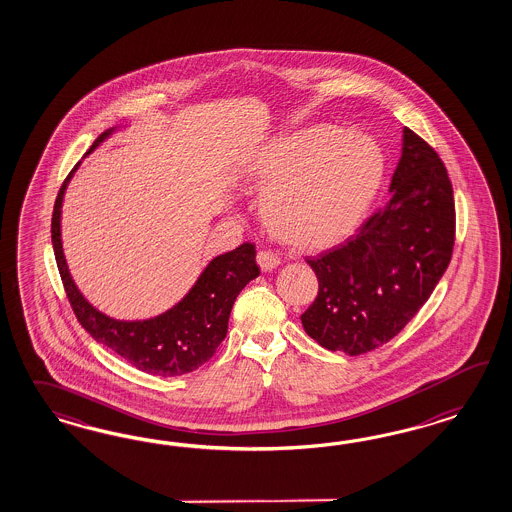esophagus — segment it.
<instances>
[{"label": "esophagus", "instance_id": "obj_1", "mask_svg": "<svg viewBox=\"0 0 512 512\" xmlns=\"http://www.w3.org/2000/svg\"><path fill=\"white\" fill-rule=\"evenodd\" d=\"M257 263H259L263 272H272L279 264V257L276 253L263 249V251L257 253Z\"/></svg>", "mask_w": 512, "mask_h": 512}]
</instances>
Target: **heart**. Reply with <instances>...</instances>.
<instances>
[{"label": "heart", "mask_w": 512, "mask_h": 512, "mask_svg": "<svg viewBox=\"0 0 512 512\" xmlns=\"http://www.w3.org/2000/svg\"><path fill=\"white\" fill-rule=\"evenodd\" d=\"M266 229L298 251L332 248L357 227L383 176L379 144L319 125L281 135L251 157Z\"/></svg>", "instance_id": "b5f03b06"}]
</instances>
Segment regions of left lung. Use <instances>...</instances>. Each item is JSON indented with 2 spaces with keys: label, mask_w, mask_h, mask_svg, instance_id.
<instances>
[{
  "label": "left lung",
  "mask_w": 512,
  "mask_h": 512,
  "mask_svg": "<svg viewBox=\"0 0 512 512\" xmlns=\"http://www.w3.org/2000/svg\"><path fill=\"white\" fill-rule=\"evenodd\" d=\"M388 191L387 204L353 238L306 259L319 293L300 319L328 351L357 357L398 336L449 266L456 233L452 184L434 148L409 127Z\"/></svg>",
  "instance_id": "1"
}]
</instances>
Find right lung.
Returning a JSON list of instances; mask_svg holds the SVG:
<instances>
[{
	"label": "right lung",
	"mask_w": 512,
	"mask_h": 512,
	"mask_svg": "<svg viewBox=\"0 0 512 512\" xmlns=\"http://www.w3.org/2000/svg\"><path fill=\"white\" fill-rule=\"evenodd\" d=\"M114 127L101 133L88 154L112 135ZM86 154V155H88ZM69 172L58 191L52 212V246L63 289L78 323L97 343L112 349L137 370L159 377H178L193 372L214 357L227 336L234 300L251 279L259 276L255 246L242 244L223 253L204 268L197 283L174 308L144 321H118L95 310L78 291L69 274L62 248V202L67 184L78 169Z\"/></svg>",
	"instance_id": "add662e5"
}]
</instances>
